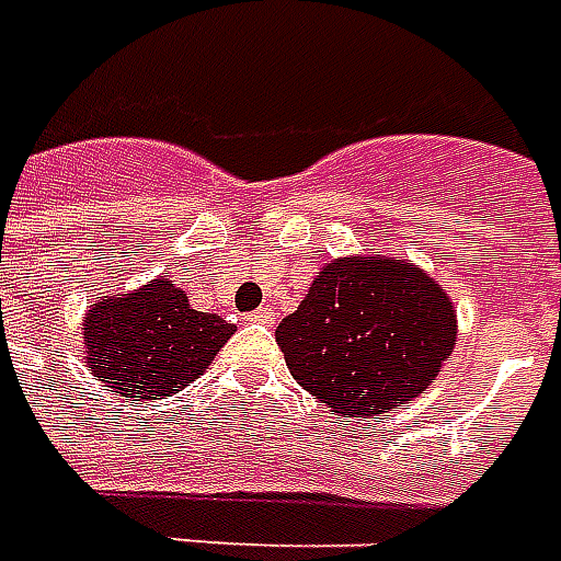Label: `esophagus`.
Returning a JSON list of instances; mask_svg holds the SVG:
<instances>
[{
  "mask_svg": "<svg viewBox=\"0 0 561 561\" xmlns=\"http://www.w3.org/2000/svg\"><path fill=\"white\" fill-rule=\"evenodd\" d=\"M252 321H255V324H273V312H270V309H264V306H261V309H255V312H252Z\"/></svg>",
  "mask_w": 561,
  "mask_h": 561,
  "instance_id": "obj_1",
  "label": "esophagus"
}]
</instances>
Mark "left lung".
<instances>
[{
    "instance_id": "obj_1",
    "label": "left lung",
    "mask_w": 561,
    "mask_h": 561,
    "mask_svg": "<svg viewBox=\"0 0 561 561\" xmlns=\"http://www.w3.org/2000/svg\"><path fill=\"white\" fill-rule=\"evenodd\" d=\"M276 342L297 385L330 412L369 417L438 378L457 345V306L405 257H333L282 318Z\"/></svg>"
}]
</instances>
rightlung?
Returning a JSON list of instances; mask_svg holds the SVG:
<instances>
[{"label": "right lung", "instance_id": "right-lung-1", "mask_svg": "<svg viewBox=\"0 0 561 561\" xmlns=\"http://www.w3.org/2000/svg\"><path fill=\"white\" fill-rule=\"evenodd\" d=\"M80 330L92 376L116 397L149 402L168 400L204 376L233 324L192 309L183 288L156 276L135 291L95 300Z\"/></svg>", "mask_w": 561, "mask_h": 561}]
</instances>
